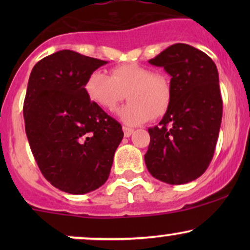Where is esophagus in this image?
I'll list each match as a JSON object with an SVG mask.
<instances>
[{"label": "esophagus", "mask_w": 250, "mask_h": 250, "mask_svg": "<svg viewBox=\"0 0 250 250\" xmlns=\"http://www.w3.org/2000/svg\"><path fill=\"white\" fill-rule=\"evenodd\" d=\"M123 134H125V137H129L131 134L134 133V129L128 128V127H123Z\"/></svg>", "instance_id": "obj_1"}]
</instances>
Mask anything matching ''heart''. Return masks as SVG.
Masks as SVG:
<instances>
[{
	"label": "heart",
	"mask_w": 250,
	"mask_h": 250,
	"mask_svg": "<svg viewBox=\"0 0 250 250\" xmlns=\"http://www.w3.org/2000/svg\"><path fill=\"white\" fill-rule=\"evenodd\" d=\"M85 93L91 102L111 111L127 94L128 104L117 110V116L129 125H139L153 117L162 116L171 101V84L167 75L153 73L136 63L114 67L110 76L95 70L88 77Z\"/></svg>",
	"instance_id": "heart-1"
}]
</instances>
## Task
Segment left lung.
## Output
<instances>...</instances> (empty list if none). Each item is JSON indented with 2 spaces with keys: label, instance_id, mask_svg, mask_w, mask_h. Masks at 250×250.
<instances>
[{
  "label": "left lung",
  "instance_id": "1",
  "mask_svg": "<svg viewBox=\"0 0 250 250\" xmlns=\"http://www.w3.org/2000/svg\"><path fill=\"white\" fill-rule=\"evenodd\" d=\"M149 63L171 76V101L159 125L149 128L147 169L168 185L196 180L213 159L222 120L219 73L207 54L175 43Z\"/></svg>",
  "mask_w": 250,
  "mask_h": 250
}]
</instances>
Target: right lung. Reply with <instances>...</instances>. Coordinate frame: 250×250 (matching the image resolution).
I'll return each mask as SVG.
<instances>
[{
  "instance_id": "obj_1",
  "label": "right lung",
  "mask_w": 250,
  "mask_h": 250,
  "mask_svg": "<svg viewBox=\"0 0 250 250\" xmlns=\"http://www.w3.org/2000/svg\"><path fill=\"white\" fill-rule=\"evenodd\" d=\"M107 61L60 50L34 65L23 116L40 170L54 187L85 194L104 185L122 127L85 93L89 75Z\"/></svg>"
}]
</instances>
